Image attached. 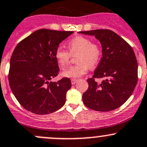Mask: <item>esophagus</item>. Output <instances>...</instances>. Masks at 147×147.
I'll use <instances>...</instances> for the list:
<instances>
[{
  "mask_svg": "<svg viewBox=\"0 0 147 147\" xmlns=\"http://www.w3.org/2000/svg\"><path fill=\"white\" fill-rule=\"evenodd\" d=\"M77 82H78V80H71V83H72V85L75 84Z\"/></svg>",
  "mask_w": 147,
  "mask_h": 147,
  "instance_id": "34e87169",
  "label": "esophagus"
}]
</instances>
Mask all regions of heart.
<instances>
[{
  "label": "heart",
  "mask_w": 147,
  "mask_h": 147,
  "mask_svg": "<svg viewBox=\"0 0 147 147\" xmlns=\"http://www.w3.org/2000/svg\"><path fill=\"white\" fill-rule=\"evenodd\" d=\"M67 47L71 54H77L78 62L76 65L70 66L63 71V75L67 78H80L87 73L90 67L97 65L102 57V49L100 45L91 42V40L86 37L77 36L72 38L67 43ZM54 56L58 63L64 67L69 63L71 55L62 47H59L55 50Z\"/></svg>",
  "instance_id": "obj_1"
}]
</instances>
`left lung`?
I'll return each instance as SVG.
<instances>
[{"mask_svg": "<svg viewBox=\"0 0 147 147\" xmlns=\"http://www.w3.org/2000/svg\"><path fill=\"white\" fill-rule=\"evenodd\" d=\"M93 35L100 42L102 55L93 78L87 80L88 90L82 100L85 105L99 112L114 110L130 97L138 83V61L133 48L110 30L79 32ZM94 78H105L101 84Z\"/></svg>", "mask_w": 147, "mask_h": 147, "instance_id": "obj_1", "label": "left lung"}]
</instances>
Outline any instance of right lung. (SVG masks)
Listing matches in <instances>:
<instances>
[{
  "label": "right lung",
  "mask_w": 147,
  "mask_h": 147,
  "mask_svg": "<svg viewBox=\"0 0 147 147\" xmlns=\"http://www.w3.org/2000/svg\"><path fill=\"white\" fill-rule=\"evenodd\" d=\"M73 31L40 29L21 41L9 63V83L22 107L36 114L59 110L65 102L70 80H50L59 74L54 53L59 44Z\"/></svg>",
  "instance_id": "right-lung-1"
}]
</instances>
